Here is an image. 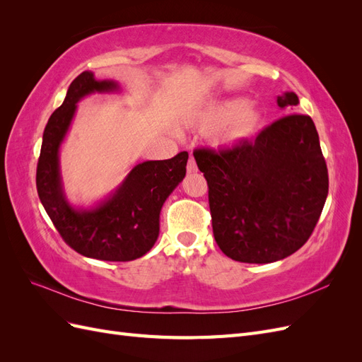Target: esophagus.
<instances>
[{
  "label": "esophagus",
  "mask_w": 362,
  "mask_h": 362,
  "mask_svg": "<svg viewBox=\"0 0 362 362\" xmlns=\"http://www.w3.org/2000/svg\"><path fill=\"white\" fill-rule=\"evenodd\" d=\"M187 172H189V173L198 172V166H196V161H194V158H190V160L187 161Z\"/></svg>",
  "instance_id": "esophagus-1"
}]
</instances>
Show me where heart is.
Returning <instances> with one entry per match:
<instances>
[{"instance_id":"heart-1","label":"heart","mask_w":362,"mask_h":362,"mask_svg":"<svg viewBox=\"0 0 362 362\" xmlns=\"http://www.w3.org/2000/svg\"><path fill=\"white\" fill-rule=\"evenodd\" d=\"M264 115L255 104L246 98H229V100L206 104L196 112L190 124L202 133L213 134V145L218 149L234 148L254 137L262 125Z\"/></svg>"}]
</instances>
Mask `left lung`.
Instances as JSON below:
<instances>
[{"mask_svg":"<svg viewBox=\"0 0 362 362\" xmlns=\"http://www.w3.org/2000/svg\"><path fill=\"white\" fill-rule=\"evenodd\" d=\"M299 104L294 92L276 100ZM208 184L216 243L231 259L266 264L300 249L326 202L329 180L313 119L288 113L255 140L229 149H196Z\"/></svg>","mask_w":362,"mask_h":362,"instance_id":"8db88e82","label":"left lung"}]
</instances>
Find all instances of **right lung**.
<instances>
[{
    "instance_id": "1",
    "label": "right lung",
    "mask_w": 362,
    "mask_h": 362,
    "mask_svg": "<svg viewBox=\"0 0 362 362\" xmlns=\"http://www.w3.org/2000/svg\"><path fill=\"white\" fill-rule=\"evenodd\" d=\"M119 90L116 81L96 80L90 71L76 76L43 131L36 172L39 199L62 238L78 254L101 261L136 259L156 245L161 206L185 177L189 160L184 151L169 160L139 163L104 201L90 208L74 206L63 190L59 152L76 103L92 93Z\"/></svg>"
}]
</instances>
